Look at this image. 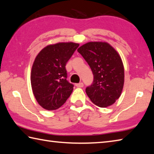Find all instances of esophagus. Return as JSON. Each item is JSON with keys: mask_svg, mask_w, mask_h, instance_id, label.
<instances>
[{"mask_svg": "<svg viewBox=\"0 0 154 154\" xmlns=\"http://www.w3.org/2000/svg\"><path fill=\"white\" fill-rule=\"evenodd\" d=\"M75 86H76L77 87H83L84 86V85L83 83H79L75 84Z\"/></svg>", "mask_w": 154, "mask_h": 154, "instance_id": "esophagus-1", "label": "esophagus"}]
</instances>
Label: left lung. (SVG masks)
Instances as JSON below:
<instances>
[{
  "label": "left lung",
  "mask_w": 154,
  "mask_h": 154,
  "mask_svg": "<svg viewBox=\"0 0 154 154\" xmlns=\"http://www.w3.org/2000/svg\"><path fill=\"white\" fill-rule=\"evenodd\" d=\"M77 51L93 74V82L85 90L88 97L99 107L112 105L120 97L124 82V65L119 54L104 42H88Z\"/></svg>",
  "instance_id": "8db88e82"
}]
</instances>
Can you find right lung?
<instances>
[{
  "label": "right lung",
  "mask_w": 154,
  "mask_h": 154,
  "mask_svg": "<svg viewBox=\"0 0 154 154\" xmlns=\"http://www.w3.org/2000/svg\"><path fill=\"white\" fill-rule=\"evenodd\" d=\"M79 45L73 42L49 45L37 55L32 68L31 85L35 99L44 109H59L73 92L65 65Z\"/></svg>",
  "instance_id": "right-lung-1"
}]
</instances>
